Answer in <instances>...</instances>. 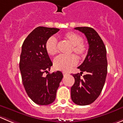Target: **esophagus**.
<instances>
[{
    "label": "esophagus",
    "mask_w": 123,
    "mask_h": 123,
    "mask_svg": "<svg viewBox=\"0 0 123 123\" xmlns=\"http://www.w3.org/2000/svg\"><path fill=\"white\" fill-rule=\"evenodd\" d=\"M63 74L64 76H65L68 74V73H66V72H63Z\"/></svg>",
    "instance_id": "esophagus-1"
}]
</instances>
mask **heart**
<instances>
[{"label":"heart","instance_id":"heart-1","mask_svg":"<svg viewBox=\"0 0 123 123\" xmlns=\"http://www.w3.org/2000/svg\"><path fill=\"white\" fill-rule=\"evenodd\" d=\"M63 37L72 45L71 52L80 58H85L88 52V46L83 42V38L80 35L74 32H68ZM45 49L50 55H54L58 52V45L57 40L51 37L47 40L45 44ZM78 63V60L74 55L66 56L59 55L54 60V66L57 70L68 72Z\"/></svg>","mask_w":123,"mask_h":123}]
</instances>
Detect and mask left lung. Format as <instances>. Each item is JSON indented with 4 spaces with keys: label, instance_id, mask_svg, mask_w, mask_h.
Returning a JSON list of instances; mask_svg holds the SVG:
<instances>
[{
    "label": "left lung",
    "instance_id": "1",
    "mask_svg": "<svg viewBox=\"0 0 123 123\" xmlns=\"http://www.w3.org/2000/svg\"><path fill=\"white\" fill-rule=\"evenodd\" d=\"M83 32L89 44L87 54L78 66L81 72L72 74L75 83L71 88V99L74 103L86 106L92 103L101 93L107 72L106 49L102 39L95 30L90 27H77ZM85 72L86 74L81 77Z\"/></svg>",
    "mask_w": 123,
    "mask_h": 123
}]
</instances>
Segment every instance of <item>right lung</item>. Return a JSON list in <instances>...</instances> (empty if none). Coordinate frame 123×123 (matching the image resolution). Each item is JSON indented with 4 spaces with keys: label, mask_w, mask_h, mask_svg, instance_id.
I'll return each instance as SVG.
<instances>
[{
    "label": "right lung",
    "mask_w": 123,
    "mask_h": 123,
    "mask_svg": "<svg viewBox=\"0 0 123 123\" xmlns=\"http://www.w3.org/2000/svg\"><path fill=\"white\" fill-rule=\"evenodd\" d=\"M59 29L38 26L23 42L19 68L22 82L29 97L39 105H48L54 101L60 83L63 75L60 71L49 74L52 66L45 49L50 37ZM46 72V76L43 75Z\"/></svg>",
    "instance_id": "right-lung-1"
}]
</instances>
